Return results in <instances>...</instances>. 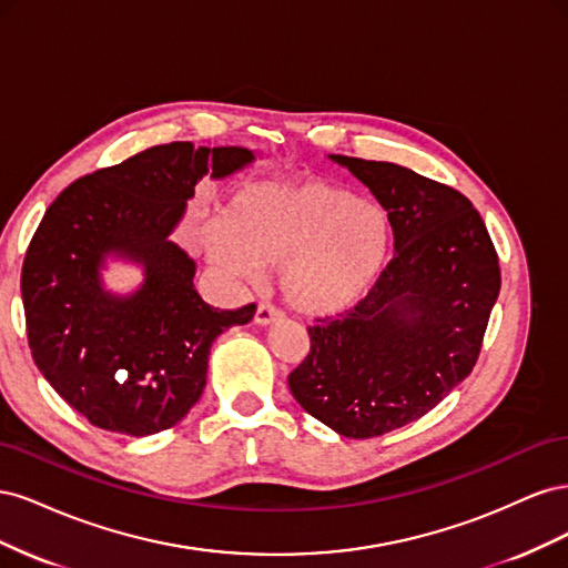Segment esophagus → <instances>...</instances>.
I'll use <instances>...</instances> for the list:
<instances>
[{"label":"esophagus","mask_w":568,"mask_h":568,"mask_svg":"<svg viewBox=\"0 0 568 568\" xmlns=\"http://www.w3.org/2000/svg\"><path fill=\"white\" fill-rule=\"evenodd\" d=\"M282 317L284 315L277 311V307L270 305V303H261V305H257V311H255V324H261V326L280 322Z\"/></svg>","instance_id":"esophagus-1"}]
</instances>
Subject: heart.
<instances>
[{"mask_svg": "<svg viewBox=\"0 0 568 568\" xmlns=\"http://www.w3.org/2000/svg\"><path fill=\"white\" fill-rule=\"evenodd\" d=\"M203 248L227 277L255 286L280 267L284 301L307 317L353 311L379 282L390 225L379 203L317 178L236 189L225 215L205 222Z\"/></svg>", "mask_w": 568, "mask_h": 568, "instance_id": "obj_1", "label": "heart"}]
</instances>
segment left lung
Listing matches in <instances>:
<instances>
[{"instance_id":"8db88e82","label":"left lung","mask_w":568,"mask_h":568,"mask_svg":"<svg viewBox=\"0 0 568 568\" xmlns=\"http://www.w3.org/2000/svg\"><path fill=\"white\" fill-rule=\"evenodd\" d=\"M329 159L388 213L393 261L341 320L307 326L311 353L288 374L298 405L346 438H374L424 417L471 374L500 265L467 196L415 170Z\"/></svg>"}]
</instances>
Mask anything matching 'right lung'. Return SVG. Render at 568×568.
Here are the masks:
<instances>
[{
    "label": "right lung",
    "instance_id": "1",
    "mask_svg": "<svg viewBox=\"0 0 568 568\" xmlns=\"http://www.w3.org/2000/svg\"><path fill=\"white\" fill-rule=\"evenodd\" d=\"M253 161L244 146H151L75 180L47 209L21 272L28 343L51 388L90 424L134 438L175 426L201 398L213 341L253 320V303H205L196 263L170 239L196 182ZM109 256L140 264L143 284L109 292Z\"/></svg>",
    "mask_w": 568,
    "mask_h": 568
}]
</instances>
